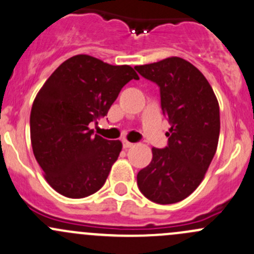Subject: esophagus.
Returning a JSON list of instances; mask_svg holds the SVG:
<instances>
[{"mask_svg": "<svg viewBox=\"0 0 254 254\" xmlns=\"http://www.w3.org/2000/svg\"><path fill=\"white\" fill-rule=\"evenodd\" d=\"M131 146H134V143L129 142V141H127V140H123V147H124V148H129V147H131Z\"/></svg>", "mask_w": 254, "mask_h": 254, "instance_id": "34e87169", "label": "esophagus"}]
</instances>
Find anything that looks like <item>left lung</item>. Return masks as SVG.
Instances as JSON below:
<instances>
[{"mask_svg": "<svg viewBox=\"0 0 254 254\" xmlns=\"http://www.w3.org/2000/svg\"><path fill=\"white\" fill-rule=\"evenodd\" d=\"M135 68L160 87L161 108L171 124L168 145L152 148L150 165L137 173V187L153 203H178L198 188L216 152L219 102L205 76L182 58Z\"/></svg>", "mask_w": 254, "mask_h": 254, "instance_id": "1", "label": "left lung"}]
</instances>
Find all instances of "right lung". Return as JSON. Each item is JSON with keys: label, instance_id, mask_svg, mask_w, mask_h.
<instances>
[{"label": "right lung", "instance_id": "add662e5", "mask_svg": "<svg viewBox=\"0 0 254 254\" xmlns=\"http://www.w3.org/2000/svg\"><path fill=\"white\" fill-rule=\"evenodd\" d=\"M131 79H139L131 66L76 55L64 61L38 92L30 112L33 153L61 195L84 198L106 183L123 145L93 135L88 127L106 117Z\"/></svg>", "mask_w": 254, "mask_h": 254}]
</instances>
